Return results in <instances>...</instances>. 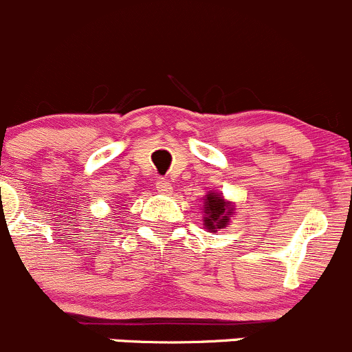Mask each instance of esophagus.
<instances>
[{
    "mask_svg": "<svg viewBox=\"0 0 352 352\" xmlns=\"http://www.w3.org/2000/svg\"><path fill=\"white\" fill-rule=\"evenodd\" d=\"M156 190H158L160 194H163V196H168V194H172V184L166 179H160L158 182H156Z\"/></svg>",
    "mask_w": 352,
    "mask_h": 352,
    "instance_id": "34e87169",
    "label": "esophagus"
}]
</instances>
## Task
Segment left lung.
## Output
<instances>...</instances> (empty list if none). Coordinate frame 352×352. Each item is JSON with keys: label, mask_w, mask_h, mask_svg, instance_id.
<instances>
[{"label": "left lung", "mask_w": 352, "mask_h": 352, "mask_svg": "<svg viewBox=\"0 0 352 352\" xmlns=\"http://www.w3.org/2000/svg\"><path fill=\"white\" fill-rule=\"evenodd\" d=\"M204 226L208 232L216 233L218 230L226 228L230 219L235 214V202L226 201L219 192H208L204 197Z\"/></svg>", "instance_id": "1"}]
</instances>
